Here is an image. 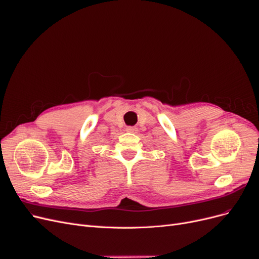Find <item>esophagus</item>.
I'll use <instances>...</instances> for the list:
<instances>
[{
    "label": "esophagus",
    "instance_id": "obj_1",
    "mask_svg": "<svg viewBox=\"0 0 259 259\" xmlns=\"http://www.w3.org/2000/svg\"><path fill=\"white\" fill-rule=\"evenodd\" d=\"M126 132L133 133V134H137L138 133V128L136 126H127L126 127Z\"/></svg>",
    "mask_w": 259,
    "mask_h": 259
}]
</instances>
